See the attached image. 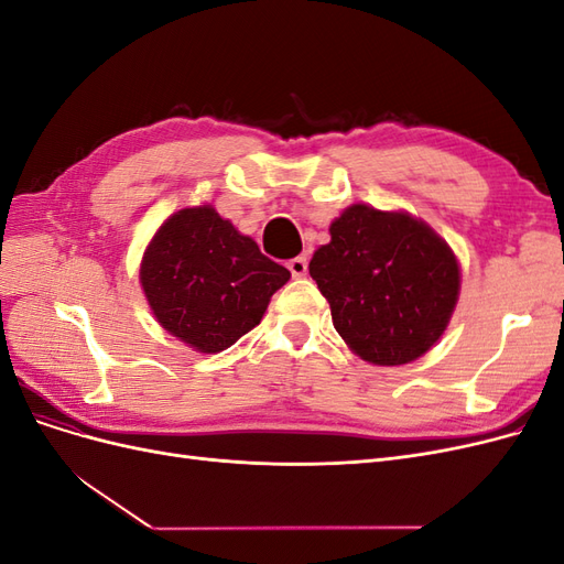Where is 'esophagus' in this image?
Returning a JSON list of instances; mask_svg holds the SVG:
<instances>
[{"label": "esophagus", "mask_w": 564, "mask_h": 564, "mask_svg": "<svg viewBox=\"0 0 564 564\" xmlns=\"http://www.w3.org/2000/svg\"><path fill=\"white\" fill-rule=\"evenodd\" d=\"M286 268L294 278H305V272H308V259H305V256H296V259L289 261Z\"/></svg>", "instance_id": "obj_1"}]
</instances>
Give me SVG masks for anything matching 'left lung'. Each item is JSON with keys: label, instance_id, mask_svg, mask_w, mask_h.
Segmentation results:
<instances>
[{"label": "left lung", "instance_id": "1", "mask_svg": "<svg viewBox=\"0 0 564 564\" xmlns=\"http://www.w3.org/2000/svg\"><path fill=\"white\" fill-rule=\"evenodd\" d=\"M311 261L334 327L362 360L414 362L445 334L458 301L454 251L421 218L352 204Z\"/></svg>", "mask_w": 564, "mask_h": 564}]
</instances>
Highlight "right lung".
<instances>
[{"mask_svg": "<svg viewBox=\"0 0 564 564\" xmlns=\"http://www.w3.org/2000/svg\"><path fill=\"white\" fill-rule=\"evenodd\" d=\"M289 278L212 204L169 216L141 261L152 315L199 352L226 350L251 332Z\"/></svg>", "mask_w": 564, "mask_h": 564, "instance_id": "1", "label": "right lung"}]
</instances>
